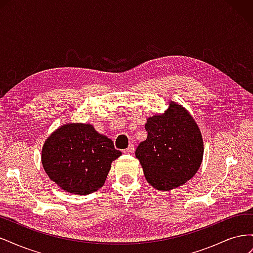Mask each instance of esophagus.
<instances>
[{
	"mask_svg": "<svg viewBox=\"0 0 253 253\" xmlns=\"http://www.w3.org/2000/svg\"><path fill=\"white\" fill-rule=\"evenodd\" d=\"M134 144H129L128 147L126 149V150H124V153H126V154H131V153H133L134 152Z\"/></svg>",
	"mask_w": 253,
	"mask_h": 253,
	"instance_id": "34e87169",
	"label": "esophagus"
}]
</instances>
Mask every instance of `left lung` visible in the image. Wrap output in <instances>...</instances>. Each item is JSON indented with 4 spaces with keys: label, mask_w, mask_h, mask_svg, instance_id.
Listing matches in <instances>:
<instances>
[{
    "label": "left lung",
    "mask_w": 253,
    "mask_h": 253,
    "mask_svg": "<svg viewBox=\"0 0 253 253\" xmlns=\"http://www.w3.org/2000/svg\"><path fill=\"white\" fill-rule=\"evenodd\" d=\"M147 139L135 155L145 178L158 190H171L192 178L200 169L204 143L194 119L180 105L170 103L163 115L148 119Z\"/></svg>",
    "instance_id": "obj_1"
}]
</instances>
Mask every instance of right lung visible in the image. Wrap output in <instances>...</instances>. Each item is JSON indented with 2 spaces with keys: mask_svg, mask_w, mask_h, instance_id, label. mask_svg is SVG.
I'll list each match as a JSON object with an SVG mask.
<instances>
[{
  "mask_svg": "<svg viewBox=\"0 0 253 253\" xmlns=\"http://www.w3.org/2000/svg\"><path fill=\"white\" fill-rule=\"evenodd\" d=\"M120 155L113 141L90 125L71 124L59 127L45 141L42 165L60 188L85 195L103 186L112 162Z\"/></svg>",
  "mask_w": 253,
  "mask_h": 253,
  "instance_id": "obj_1",
  "label": "right lung"
}]
</instances>
